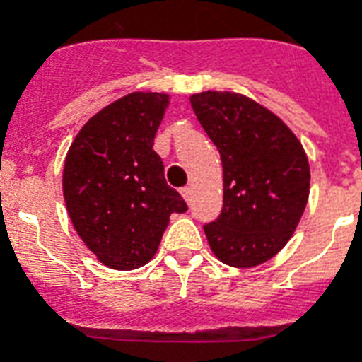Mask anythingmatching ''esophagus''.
Segmentation results:
<instances>
[{
	"instance_id": "esophagus-1",
	"label": "esophagus",
	"mask_w": 362,
	"mask_h": 362,
	"mask_svg": "<svg viewBox=\"0 0 362 362\" xmlns=\"http://www.w3.org/2000/svg\"><path fill=\"white\" fill-rule=\"evenodd\" d=\"M182 197H184V199H186V203L187 204H189V203H192V187H189V186H187V187H182Z\"/></svg>"
}]
</instances>
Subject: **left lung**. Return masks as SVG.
I'll list each match as a JSON object with an SVG mask.
<instances>
[{
    "label": "left lung",
    "instance_id": "obj_1",
    "mask_svg": "<svg viewBox=\"0 0 362 362\" xmlns=\"http://www.w3.org/2000/svg\"><path fill=\"white\" fill-rule=\"evenodd\" d=\"M189 101L223 167V209L204 226L210 250L237 269L257 267L297 229L308 203V158L295 133L246 95L201 92Z\"/></svg>",
    "mask_w": 362,
    "mask_h": 362
}]
</instances>
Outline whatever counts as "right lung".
Here are the masks:
<instances>
[{
    "mask_svg": "<svg viewBox=\"0 0 362 362\" xmlns=\"http://www.w3.org/2000/svg\"><path fill=\"white\" fill-rule=\"evenodd\" d=\"M167 93L133 92L84 124L64 165V197L78 237L109 269L133 270L156 255L173 212H186L167 186L153 136Z\"/></svg>",
    "mask_w": 362,
    "mask_h": 362,
    "instance_id": "right-lung-1",
    "label": "right lung"
}]
</instances>
